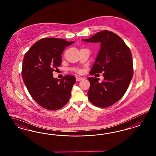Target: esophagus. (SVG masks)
<instances>
[{
    "label": "esophagus",
    "mask_w": 156,
    "mask_h": 156,
    "mask_svg": "<svg viewBox=\"0 0 156 156\" xmlns=\"http://www.w3.org/2000/svg\"><path fill=\"white\" fill-rule=\"evenodd\" d=\"M83 80V78H82V77H78V76L76 77V80L78 81H78H80V80Z\"/></svg>",
    "instance_id": "esophagus-1"
}]
</instances>
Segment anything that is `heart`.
I'll use <instances>...</instances> for the list:
<instances>
[{
	"instance_id": "obj_1",
	"label": "heart",
	"mask_w": 156,
	"mask_h": 156,
	"mask_svg": "<svg viewBox=\"0 0 156 156\" xmlns=\"http://www.w3.org/2000/svg\"><path fill=\"white\" fill-rule=\"evenodd\" d=\"M75 70L76 71H78V72H80V70H77V69H75Z\"/></svg>"
}]
</instances>
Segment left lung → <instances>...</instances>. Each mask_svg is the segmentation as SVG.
<instances>
[{
    "instance_id": "8db88e82",
    "label": "left lung",
    "mask_w": 156,
    "mask_h": 156,
    "mask_svg": "<svg viewBox=\"0 0 156 156\" xmlns=\"http://www.w3.org/2000/svg\"><path fill=\"white\" fill-rule=\"evenodd\" d=\"M83 41L101 43L100 50L90 72H104V81L89 77L87 93L90 102L99 108H107L121 99L128 89L133 76V58L128 46L117 34L108 30L95 34Z\"/></svg>"
}]
</instances>
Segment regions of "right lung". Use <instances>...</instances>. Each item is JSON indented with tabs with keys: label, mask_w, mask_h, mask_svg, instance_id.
<instances>
[{
	"label": "right lung",
	"mask_w": 156,
	"mask_h": 156,
	"mask_svg": "<svg viewBox=\"0 0 156 156\" xmlns=\"http://www.w3.org/2000/svg\"><path fill=\"white\" fill-rule=\"evenodd\" d=\"M64 39H41L24 57L22 76L31 96L43 108L56 110L63 107L71 96L75 76L66 75L61 80L53 77L52 72L61 65V54L74 43Z\"/></svg>",
	"instance_id": "add662e5"
}]
</instances>
